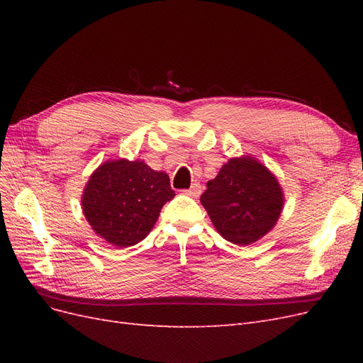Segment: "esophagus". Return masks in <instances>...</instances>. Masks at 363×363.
Returning a JSON list of instances; mask_svg holds the SVG:
<instances>
[{"mask_svg":"<svg viewBox=\"0 0 363 363\" xmlns=\"http://www.w3.org/2000/svg\"><path fill=\"white\" fill-rule=\"evenodd\" d=\"M184 194L189 195V196H194V199H196V196H200V194H201V184L200 183H194L189 189L184 191Z\"/></svg>","mask_w":363,"mask_h":363,"instance_id":"obj_1","label":"esophagus"}]
</instances>
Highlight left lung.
Returning a JSON list of instances; mask_svg holds the SVG:
<instances>
[{"label": "left lung", "mask_w": 363, "mask_h": 363, "mask_svg": "<svg viewBox=\"0 0 363 363\" xmlns=\"http://www.w3.org/2000/svg\"><path fill=\"white\" fill-rule=\"evenodd\" d=\"M225 240L250 245L265 236L283 211V191L265 164L251 156L230 159L200 199Z\"/></svg>", "instance_id": "1"}]
</instances>
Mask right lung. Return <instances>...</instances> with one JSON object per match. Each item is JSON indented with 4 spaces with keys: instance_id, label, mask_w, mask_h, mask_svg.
Instances as JSON below:
<instances>
[{
    "instance_id": "obj_1",
    "label": "right lung",
    "mask_w": 363,
    "mask_h": 363,
    "mask_svg": "<svg viewBox=\"0 0 363 363\" xmlns=\"http://www.w3.org/2000/svg\"><path fill=\"white\" fill-rule=\"evenodd\" d=\"M174 196L168 174L151 169L142 160L116 159L94 171L82 206L95 233L121 248L145 239L162 207Z\"/></svg>"
}]
</instances>
